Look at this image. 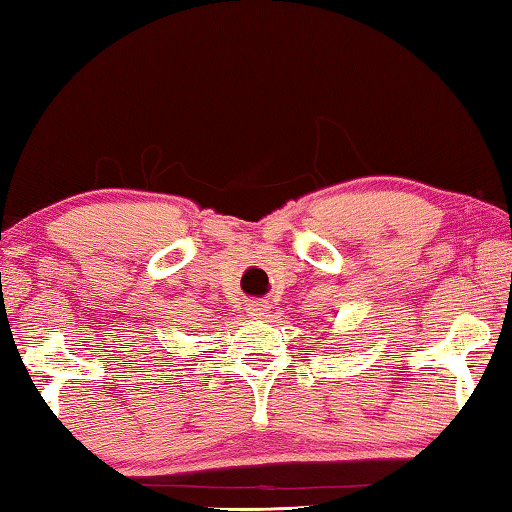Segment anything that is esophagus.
Wrapping results in <instances>:
<instances>
[{"instance_id": "esophagus-1", "label": "esophagus", "mask_w": 512, "mask_h": 512, "mask_svg": "<svg viewBox=\"0 0 512 512\" xmlns=\"http://www.w3.org/2000/svg\"><path fill=\"white\" fill-rule=\"evenodd\" d=\"M266 310H269V305L262 303V301H250L248 308H246L248 317H253V319H264Z\"/></svg>"}]
</instances>
